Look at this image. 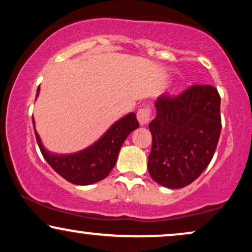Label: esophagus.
Listing matches in <instances>:
<instances>
[{"instance_id": "1", "label": "esophagus", "mask_w": 252, "mask_h": 252, "mask_svg": "<svg viewBox=\"0 0 252 252\" xmlns=\"http://www.w3.org/2000/svg\"><path fill=\"white\" fill-rule=\"evenodd\" d=\"M150 116H151V112L149 108L140 109L139 111H137V120H139L140 125L141 126L147 125V124L150 122Z\"/></svg>"}]
</instances>
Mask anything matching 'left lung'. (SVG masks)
I'll use <instances>...</instances> for the list:
<instances>
[{"label": "left lung", "instance_id": "obj_1", "mask_svg": "<svg viewBox=\"0 0 252 252\" xmlns=\"http://www.w3.org/2000/svg\"><path fill=\"white\" fill-rule=\"evenodd\" d=\"M155 108L148 171L163 187L184 188L202 174L215 155L221 130L220 96L212 86L197 85L178 97L160 96Z\"/></svg>", "mask_w": 252, "mask_h": 252}]
</instances>
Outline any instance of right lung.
Masks as SVG:
<instances>
[{"label":"right lung","mask_w":252,"mask_h":252,"mask_svg":"<svg viewBox=\"0 0 252 252\" xmlns=\"http://www.w3.org/2000/svg\"><path fill=\"white\" fill-rule=\"evenodd\" d=\"M40 93L37 87L36 98ZM33 127L41 154L47 163L65 180L73 185L88 186L96 184L108 177L115 167L120 148L127 136L139 127L136 115L134 112L113 123L106 132L91 146L72 154L51 153L43 146L39 133L35 129L33 118Z\"/></svg>","instance_id":"obj_1"}]
</instances>
